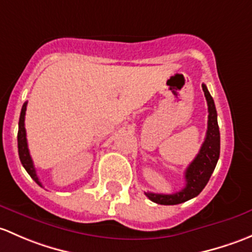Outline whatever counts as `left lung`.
Instances as JSON below:
<instances>
[{
    "label": "left lung",
    "instance_id": "obj_1",
    "mask_svg": "<svg viewBox=\"0 0 252 252\" xmlns=\"http://www.w3.org/2000/svg\"><path fill=\"white\" fill-rule=\"evenodd\" d=\"M204 94L206 97L209 120H207L206 137L195 159L189 164L184 172L186 186L182 190L175 194H155L147 191L145 195L154 203L160 205H177L195 198L200 194L209 182L220 158V128L217 124V111L215 102L207 87L203 84Z\"/></svg>",
    "mask_w": 252,
    "mask_h": 252
}]
</instances>
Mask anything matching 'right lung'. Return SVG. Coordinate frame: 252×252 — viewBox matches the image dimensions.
<instances>
[{
  "instance_id": "obj_1",
  "label": "right lung",
  "mask_w": 252,
  "mask_h": 252,
  "mask_svg": "<svg viewBox=\"0 0 252 252\" xmlns=\"http://www.w3.org/2000/svg\"><path fill=\"white\" fill-rule=\"evenodd\" d=\"M27 105L28 102H25L23 104L22 111H20V118H19V129H18V153H19V159L22 165L24 166V168L27 170V172L29 173L30 177L35 181L36 183L40 187H42L40 180H38L37 175H36V170L33 167L32 159L30 157L29 148H28V141H27V131H25V111H27Z\"/></svg>"
}]
</instances>
